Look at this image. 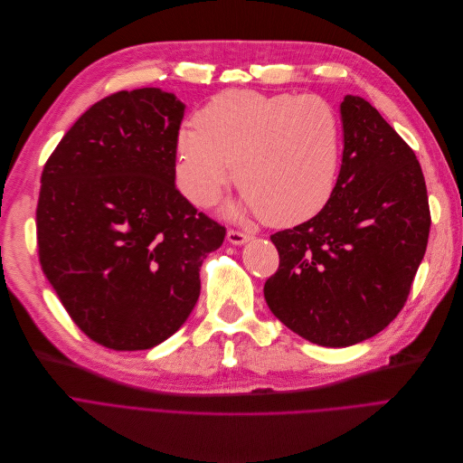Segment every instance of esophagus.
Returning <instances> with one entry per match:
<instances>
[{
	"mask_svg": "<svg viewBox=\"0 0 463 463\" xmlns=\"http://www.w3.org/2000/svg\"><path fill=\"white\" fill-rule=\"evenodd\" d=\"M228 241H230V243L232 245H245V243H249V241H250V237L252 235H249V233H245V232H237V230H230L228 232Z\"/></svg>",
	"mask_w": 463,
	"mask_h": 463,
	"instance_id": "obj_1",
	"label": "esophagus"
}]
</instances>
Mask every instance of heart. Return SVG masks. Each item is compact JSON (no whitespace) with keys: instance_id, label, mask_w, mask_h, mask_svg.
<instances>
[{"instance_id":"b5f03b06","label":"heart","mask_w":463,"mask_h":463,"mask_svg":"<svg viewBox=\"0 0 463 463\" xmlns=\"http://www.w3.org/2000/svg\"><path fill=\"white\" fill-rule=\"evenodd\" d=\"M179 129L175 175L197 207L216 203L233 179L245 186L228 214L263 213L273 226L317 216L332 197L343 146L337 109L315 94H216Z\"/></svg>"}]
</instances>
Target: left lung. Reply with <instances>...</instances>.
<instances>
[{"instance_id":"8db88e82","label":"left lung","mask_w":463,"mask_h":463,"mask_svg":"<svg viewBox=\"0 0 463 463\" xmlns=\"http://www.w3.org/2000/svg\"><path fill=\"white\" fill-rule=\"evenodd\" d=\"M339 113L335 190L317 216L271 235L280 263L263 286L286 327L334 348L377 335L398 317L431 224L411 146L360 96H345Z\"/></svg>"}]
</instances>
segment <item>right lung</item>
<instances>
[{"label":"right lung","mask_w":463,"mask_h":463,"mask_svg":"<svg viewBox=\"0 0 463 463\" xmlns=\"http://www.w3.org/2000/svg\"><path fill=\"white\" fill-rule=\"evenodd\" d=\"M186 105L162 88L94 103L41 175L37 247L65 311L92 341L146 350L200 298V269L226 230L175 186Z\"/></svg>","instance_id":"1"}]
</instances>
